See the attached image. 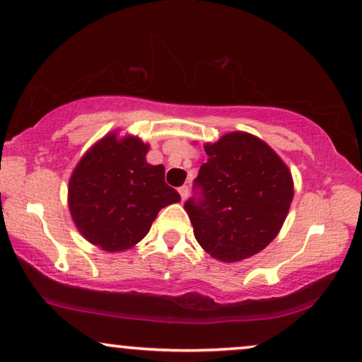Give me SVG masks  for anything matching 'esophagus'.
Masks as SVG:
<instances>
[{
    "mask_svg": "<svg viewBox=\"0 0 362 362\" xmlns=\"http://www.w3.org/2000/svg\"><path fill=\"white\" fill-rule=\"evenodd\" d=\"M179 193H180V197H182V202H185L187 197H188V187L187 185H182L179 188Z\"/></svg>",
    "mask_w": 362,
    "mask_h": 362,
    "instance_id": "esophagus-1",
    "label": "esophagus"
}]
</instances>
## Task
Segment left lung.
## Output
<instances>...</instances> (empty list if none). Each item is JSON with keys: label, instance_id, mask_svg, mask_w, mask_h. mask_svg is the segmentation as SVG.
Returning <instances> with one entry per match:
<instances>
[{"label": "left lung", "instance_id": "8db88e82", "mask_svg": "<svg viewBox=\"0 0 362 362\" xmlns=\"http://www.w3.org/2000/svg\"><path fill=\"white\" fill-rule=\"evenodd\" d=\"M208 160L185 202L198 244L215 259L236 262L262 251L281 228L293 198L288 167L259 137L230 132L205 144Z\"/></svg>", "mask_w": 362, "mask_h": 362}]
</instances>
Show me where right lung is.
Returning a JSON list of instances; mask_svg holds the SVG:
<instances>
[{"mask_svg":"<svg viewBox=\"0 0 362 362\" xmlns=\"http://www.w3.org/2000/svg\"><path fill=\"white\" fill-rule=\"evenodd\" d=\"M149 146L116 132L96 142L69 182V206L86 241L108 252L129 249L151 230L157 213L180 202L164 180V165L146 162Z\"/></svg>","mask_w":362,"mask_h":362,"instance_id":"add662e5","label":"right lung"}]
</instances>
